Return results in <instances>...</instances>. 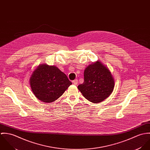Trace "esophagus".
I'll list each match as a JSON object with an SVG mask.
<instances>
[{
  "mask_svg": "<svg viewBox=\"0 0 150 150\" xmlns=\"http://www.w3.org/2000/svg\"><path fill=\"white\" fill-rule=\"evenodd\" d=\"M73 84H74V85H77V83H78V80H77V79L74 80L73 81Z\"/></svg>",
  "mask_w": 150,
  "mask_h": 150,
  "instance_id": "1",
  "label": "esophagus"
}]
</instances>
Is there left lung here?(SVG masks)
<instances>
[{
  "label": "left lung",
  "mask_w": 150,
  "mask_h": 150,
  "mask_svg": "<svg viewBox=\"0 0 150 150\" xmlns=\"http://www.w3.org/2000/svg\"><path fill=\"white\" fill-rule=\"evenodd\" d=\"M84 77V81L78 86V89L91 102H103L113 91L114 80L111 72L99 61L86 67Z\"/></svg>",
  "instance_id": "8db88e82"
}]
</instances>
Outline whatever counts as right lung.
Masks as SVG:
<instances>
[{
    "instance_id": "obj_1",
    "label": "right lung",
    "mask_w": 150,
    "mask_h": 150,
    "mask_svg": "<svg viewBox=\"0 0 150 150\" xmlns=\"http://www.w3.org/2000/svg\"><path fill=\"white\" fill-rule=\"evenodd\" d=\"M71 84L66 75L57 67L45 64L39 65L30 78L33 93L45 103L56 100Z\"/></svg>"
}]
</instances>
